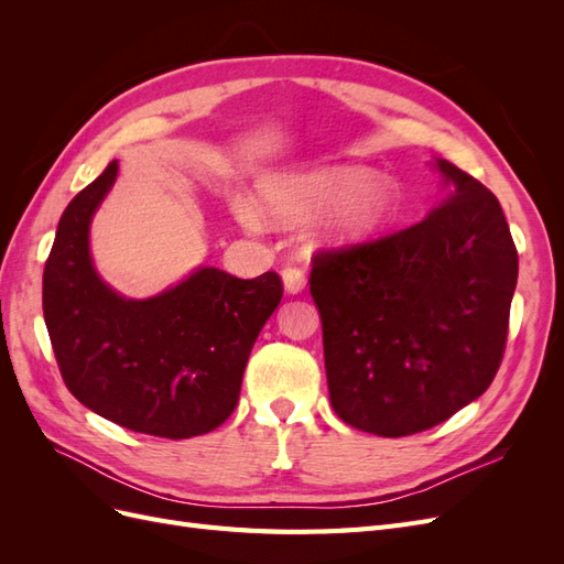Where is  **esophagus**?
I'll list each match as a JSON object with an SVG mask.
<instances>
[{
  "instance_id": "1",
  "label": "esophagus",
  "mask_w": 564,
  "mask_h": 564,
  "mask_svg": "<svg viewBox=\"0 0 564 564\" xmlns=\"http://www.w3.org/2000/svg\"><path fill=\"white\" fill-rule=\"evenodd\" d=\"M282 284H284V292L286 294H301L305 289V272L296 265H286L282 270Z\"/></svg>"
}]
</instances>
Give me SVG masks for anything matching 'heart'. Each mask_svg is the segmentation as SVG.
<instances>
[{"instance_id":"b5f03b06","label":"heart","mask_w":564,"mask_h":564,"mask_svg":"<svg viewBox=\"0 0 564 564\" xmlns=\"http://www.w3.org/2000/svg\"><path fill=\"white\" fill-rule=\"evenodd\" d=\"M400 204V187L360 164L313 166L261 185V209L272 224L299 226L315 218L308 240L317 249L373 242L395 220ZM232 209L245 228L261 226V214L249 199H237Z\"/></svg>"}]
</instances>
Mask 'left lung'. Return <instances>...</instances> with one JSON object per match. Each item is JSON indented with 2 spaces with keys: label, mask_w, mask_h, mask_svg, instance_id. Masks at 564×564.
<instances>
[{
  "label": "left lung",
  "mask_w": 564,
  "mask_h": 564,
  "mask_svg": "<svg viewBox=\"0 0 564 564\" xmlns=\"http://www.w3.org/2000/svg\"><path fill=\"white\" fill-rule=\"evenodd\" d=\"M433 166L449 191L421 224L322 251L311 272L334 412L381 437L480 398L506 348L518 251L501 204L452 162Z\"/></svg>",
  "instance_id": "obj_1"
}]
</instances>
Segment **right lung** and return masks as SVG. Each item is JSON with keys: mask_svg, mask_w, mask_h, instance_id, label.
Here are the masks:
<instances>
[{"mask_svg": "<svg viewBox=\"0 0 564 564\" xmlns=\"http://www.w3.org/2000/svg\"><path fill=\"white\" fill-rule=\"evenodd\" d=\"M119 164L67 204L44 265V322L67 390L122 429L183 440L224 423L263 324L282 301V280H253L199 265L150 299H127L91 259L94 214Z\"/></svg>", "mask_w": 564, "mask_h": 564, "instance_id": "1", "label": "right lung"}]
</instances>
